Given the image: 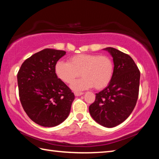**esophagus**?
Here are the masks:
<instances>
[{
  "label": "esophagus",
  "instance_id": "obj_1",
  "mask_svg": "<svg viewBox=\"0 0 159 159\" xmlns=\"http://www.w3.org/2000/svg\"><path fill=\"white\" fill-rule=\"evenodd\" d=\"M83 93H81V92H74V95H75V96H80V95H83Z\"/></svg>",
  "mask_w": 159,
  "mask_h": 159
}]
</instances>
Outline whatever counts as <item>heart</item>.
<instances>
[{"label":"heart","instance_id":"1","mask_svg":"<svg viewBox=\"0 0 159 159\" xmlns=\"http://www.w3.org/2000/svg\"><path fill=\"white\" fill-rule=\"evenodd\" d=\"M55 72L59 79L67 84H72L81 74L83 79L71 86L75 90L88 89L94 86L97 90H102L111 81L114 63L106 55L79 54L70 57L68 62L57 61Z\"/></svg>","mask_w":159,"mask_h":159}]
</instances>
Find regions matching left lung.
Instances as JSON below:
<instances>
[{
	"mask_svg": "<svg viewBox=\"0 0 159 159\" xmlns=\"http://www.w3.org/2000/svg\"><path fill=\"white\" fill-rule=\"evenodd\" d=\"M114 61V73L108 86L96 93L89 107L94 120L102 126L113 128L130 115L139 95L140 72L130 56L114 48H106Z\"/></svg>",
	"mask_w": 159,
	"mask_h": 159,
	"instance_id": "obj_1",
	"label": "left lung"
}]
</instances>
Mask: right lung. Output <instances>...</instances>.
Masks as SVG:
<instances>
[{
  "instance_id": "1",
  "label": "right lung",
  "mask_w": 159,
  "mask_h": 159,
  "mask_svg": "<svg viewBox=\"0 0 159 159\" xmlns=\"http://www.w3.org/2000/svg\"><path fill=\"white\" fill-rule=\"evenodd\" d=\"M64 50L46 48L21 64L17 74L19 95L26 114L37 124L54 127L62 123L71 110L74 94L55 72Z\"/></svg>"
}]
</instances>
